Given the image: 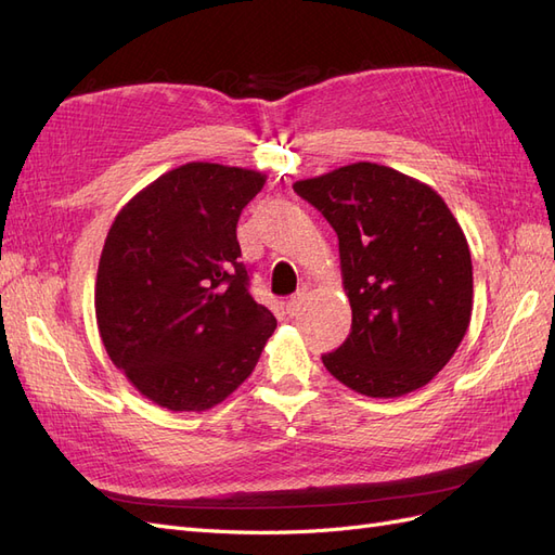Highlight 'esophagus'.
Wrapping results in <instances>:
<instances>
[{
    "mask_svg": "<svg viewBox=\"0 0 555 555\" xmlns=\"http://www.w3.org/2000/svg\"><path fill=\"white\" fill-rule=\"evenodd\" d=\"M304 306H306V292L294 294V296L287 300V314L296 317L300 310H304Z\"/></svg>",
    "mask_w": 555,
    "mask_h": 555,
    "instance_id": "obj_1",
    "label": "esophagus"
}]
</instances>
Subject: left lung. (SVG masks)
<instances>
[{"instance_id":"left-lung-1","label":"left lung","mask_w":555,"mask_h":555,"mask_svg":"<svg viewBox=\"0 0 555 555\" xmlns=\"http://www.w3.org/2000/svg\"><path fill=\"white\" fill-rule=\"evenodd\" d=\"M338 233L347 340L324 354L351 391L398 398L422 389L453 357L473 314V259L442 196L373 162L294 182Z\"/></svg>"}]
</instances>
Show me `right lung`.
<instances>
[{
  "label": "right lung",
  "mask_w": 555,
  "mask_h": 555,
  "mask_svg": "<svg viewBox=\"0 0 555 555\" xmlns=\"http://www.w3.org/2000/svg\"><path fill=\"white\" fill-rule=\"evenodd\" d=\"M266 176L190 162L115 215L94 284L106 354L141 396L204 412L251 375L278 322L249 294L236 224Z\"/></svg>",
  "instance_id": "right-lung-1"
}]
</instances>
